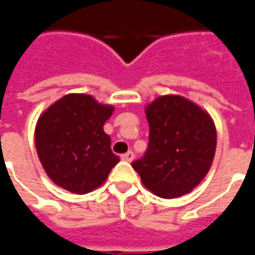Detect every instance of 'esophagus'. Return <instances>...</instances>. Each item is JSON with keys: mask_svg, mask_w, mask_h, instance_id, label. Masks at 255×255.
I'll list each match as a JSON object with an SVG mask.
<instances>
[{"mask_svg": "<svg viewBox=\"0 0 255 255\" xmlns=\"http://www.w3.org/2000/svg\"><path fill=\"white\" fill-rule=\"evenodd\" d=\"M122 158L124 161H128V162H131V161L133 160V153H132V151H127L126 154L122 155Z\"/></svg>", "mask_w": 255, "mask_h": 255, "instance_id": "1", "label": "esophagus"}]
</instances>
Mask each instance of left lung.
<instances>
[{"label": "left lung", "mask_w": 255, "mask_h": 255, "mask_svg": "<svg viewBox=\"0 0 255 255\" xmlns=\"http://www.w3.org/2000/svg\"><path fill=\"white\" fill-rule=\"evenodd\" d=\"M150 126L149 147L133 161L143 186L157 197H182L208 175L217 132L213 119L182 95H161L144 108Z\"/></svg>", "instance_id": "obj_1"}]
</instances>
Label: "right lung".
<instances>
[{"label":"right lung","mask_w":255,"mask_h":255,"mask_svg":"<svg viewBox=\"0 0 255 255\" xmlns=\"http://www.w3.org/2000/svg\"><path fill=\"white\" fill-rule=\"evenodd\" d=\"M115 111L89 94H67L42 113L35 147L46 175L73 194H87L108 179L120 158L104 124Z\"/></svg>","instance_id":"obj_1"}]
</instances>
